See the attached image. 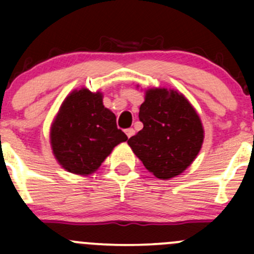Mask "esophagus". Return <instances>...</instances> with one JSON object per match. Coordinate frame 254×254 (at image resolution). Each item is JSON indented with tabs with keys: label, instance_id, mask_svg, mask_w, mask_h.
Here are the masks:
<instances>
[{
	"label": "esophagus",
	"instance_id": "1",
	"mask_svg": "<svg viewBox=\"0 0 254 254\" xmlns=\"http://www.w3.org/2000/svg\"><path fill=\"white\" fill-rule=\"evenodd\" d=\"M125 134H127V137H131L132 135L135 134V130H134V129H131V127H130V129H127V130H125Z\"/></svg>",
	"mask_w": 254,
	"mask_h": 254
}]
</instances>
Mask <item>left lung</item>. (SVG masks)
<instances>
[{
	"label": "left lung",
	"mask_w": 254,
	"mask_h": 254,
	"mask_svg": "<svg viewBox=\"0 0 254 254\" xmlns=\"http://www.w3.org/2000/svg\"><path fill=\"white\" fill-rule=\"evenodd\" d=\"M139 119L143 127L127 143L146 170L162 181L183 173L204 141L200 117L190 102L176 89L148 88Z\"/></svg>",
	"instance_id": "left-lung-1"
}]
</instances>
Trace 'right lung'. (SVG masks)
Masks as SVG:
<instances>
[{
  "instance_id": "1",
  "label": "right lung",
  "mask_w": 254,
  "mask_h": 254,
  "mask_svg": "<svg viewBox=\"0 0 254 254\" xmlns=\"http://www.w3.org/2000/svg\"><path fill=\"white\" fill-rule=\"evenodd\" d=\"M127 136L117 127L115 115L103 106V93L73 89L60 106L50 127V145L67 172H96L113 148Z\"/></svg>"
}]
</instances>
